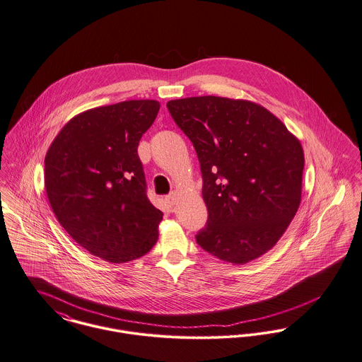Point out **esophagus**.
<instances>
[{"label":"esophagus","instance_id":"1","mask_svg":"<svg viewBox=\"0 0 362 362\" xmlns=\"http://www.w3.org/2000/svg\"><path fill=\"white\" fill-rule=\"evenodd\" d=\"M175 202H177V194H171V195L165 197V203H167L170 207H173V206L175 204Z\"/></svg>","mask_w":362,"mask_h":362}]
</instances>
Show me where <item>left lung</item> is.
Wrapping results in <instances>:
<instances>
[{
	"mask_svg": "<svg viewBox=\"0 0 362 362\" xmlns=\"http://www.w3.org/2000/svg\"><path fill=\"white\" fill-rule=\"evenodd\" d=\"M167 107L192 141L209 211L197 245L246 264L271 250L301 202L300 141L262 105L214 95L173 99Z\"/></svg>",
	"mask_w": 362,
	"mask_h": 362,
	"instance_id": "8db88e82",
	"label": "left lung"
}]
</instances>
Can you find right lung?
Returning a JSON list of instances; mask_svg holds the SVG:
<instances>
[{
	"mask_svg": "<svg viewBox=\"0 0 362 362\" xmlns=\"http://www.w3.org/2000/svg\"><path fill=\"white\" fill-rule=\"evenodd\" d=\"M160 103L132 99L69 120L44 160L45 191L59 224L91 255L127 263L158 242L163 213L146 197L141 136Z\"/></svg>",
	"mask_w": 362,
	"mask_h": 362,
	"instance_id": "right-lung-1",
	"label": "right lung"
}]
</instances>
